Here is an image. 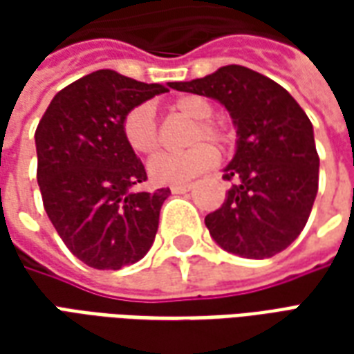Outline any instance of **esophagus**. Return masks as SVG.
Returning <instances> with one entry per match:
<instances>
[{"label":"esophagus","mask_w":354,"mask_h":354,"mask_svg":"<svg viewBox=\"0 0 354 354\" xmlns=\"http://www.w3.org/2000/svg\"><path fill=\"white\" fill-rule=\"evenodd\" d=\"M192 189V184H176V185H170V192L174 193V195H180V193H185Z\"/></svg>","instance_id":"obj_1"}]
</instances>
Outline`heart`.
<instances>
[{
  "label": "heart",
  "mask_w": 354,
  "mask_h": 354,
  "mask_svg": "<svg viewBox=\"0 0 354 354\" xmlns=\"http://www.w3.org/2000/svg\"><path fill=\"white\" fill-rule=\"evenodd\" d=\"M178 113L193 119L187 144V151L182 153H161L147 162V174L155 184H184L199 176L218 161L214 147L205 142L220 146L225 142V132L218 123L208 117L212 115V104L199 94H185L172 102ZM123 136L127 144L142 155H153L159 147V131L155 121V109L149 104H140L132 108L123 119Z\"/></svg>",
  "instance_id": "obj_1"
}]
</instances>
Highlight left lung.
I'll return each instance as SVG.
<instances>
[{"mask_svg":"<svg viewBox=\"0 0 354 354\" xmlns=\"http://www.w3.org/2000/svg\"><path fill=\"white\" fill-rule=\"evenodd\" d=\"M170 87L218 100L237 129L235 155L223 169V178L235 184L222 207L205 218L210 237L250 260L288 248L319 189V155L304 109L279 83L237 64Z\"/></svg>","mask_w":354,"mask_h":354,"instance_id":"left-lung-1","label":"left lung"}]
</instances>
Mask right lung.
Instances as JSON below:
<instances>
[{"instance_id":"1","label":"right lung","mask_w":354,"mask_h":354,"mask_svg":"<svg viewBox=\"0 0 354 354\" xmlns=\"http://www.w3.org/2000/svg\"><path fill=\"white\" fill-rule=\"evenodd\" d=\"M167 91L98 70L57 93L37 124L43 207L70 252L88 267L132 266L153 245L170 189L134 192L147 176L124 140L123 119Z\"/></svg>"}]
</instances>
